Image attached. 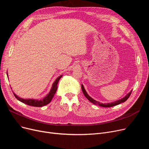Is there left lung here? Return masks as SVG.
I'll return each instance as SVG.
<instances>
[{
  "label": "left lung",
  "instance_id": "obj_1",
  "mask_svg": "<svg viewBox=\"0 0 149 149\" xmlns=\"http://www.w3.org/2000/svg\"><path fill=\"white\" fill-rule=\"evenodd\" d=\"M81 88H82V92H83V93H84V96H86L91 103H93V104H94L98 105L101 106V107H113V106H115V105H118V104H121V103L124 102L125 101H126L127 100H128V98L130 97V95H131V93H132V91H131L129 92V93L128 94H127L124 97L122 98L121 100H118V101H115V102H111V103L102 104V103H100V102H97V101H95V100H93V98L91 97L87 94V93L86 92V90H85V88H84V86H83V85H82Z\"/></svg>",
  "mask_w": 149,
  "mask_h": 149
}]
</instances>
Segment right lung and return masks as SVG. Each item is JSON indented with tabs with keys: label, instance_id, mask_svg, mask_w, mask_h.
<instances>
[{
	"label": "right lung",
	"instance_id": "right-lung-1",
	"mask_svg": "<svg viewBox=\"0 0 149 149\" xmlns=\"http://www.w3.org/2000/svg\"><path fill=\"white\" fill-rule=\"evenodd\" d=\"M8 75V73H6ZM62 75L59 76L57 79L55 80V81L53 82L52 85V87L51 88L50 91L49 92V93L42 100H33V99H28V100H25V99H22L21 97H19L17 96L15 93L14 95L16 97L17 100H18L19 101L22 102L25 104H27L28 105L33 106V107H43V106L47 105L52 101V100L53 99L54 94L56 93V90L58 88V84L59 81V79L61 78Z\"/></svg>",
	"mask_w": 149,
	"mask_h": 149
}]
</instances>
